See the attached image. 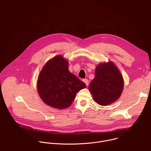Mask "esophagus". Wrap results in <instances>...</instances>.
Segmentation results:
<instances>
[{"mask_svg": "<svg viewBox=\"0 0 151 151\" xmlns=\"http://www.w3.org/2000/svg\"><path fill=\"white\" fill-rule=\"evenodd\" d=\"M83 81L85 83L86 85H87V86L88 85V84H89V81H88L87 79H83Z\"/></svg>", "mask_w": 151, "mask_h": 151, "instance_id": "1", "label": "esophagus"}]
</instances>
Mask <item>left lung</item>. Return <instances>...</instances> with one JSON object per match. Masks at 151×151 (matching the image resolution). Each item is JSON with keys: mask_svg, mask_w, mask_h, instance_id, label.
I'll use <instances>...</instances> for the list:
<instances>
[{"mask_svg": "<svg viewBox=\"0 0 151 151\" xmlns=\"http://www.w3.org/2000/svg\"><path fill=\"white\" fill-rule=\"evenodd\" d=\"M123 87L121 74L113 63L109 62L97 66L95 77L89 85V90L97 104L106 106L120 97Z\"/></svg>", "mask_w": 151, "mask_h": 151, "instance_id": "1", "label": "left lung"}]
</instances>
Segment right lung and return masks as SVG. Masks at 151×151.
Segmentation results:
<instances>
[{
  "label": "right lung",
  "instance_id": "1",
  "mask_svg": "<svg viewBox=\"0 0 151 151\" xmlns=\"http://www.w3.org/2000/svg\"><path fill=\"white\" fill-rule=\"evenodd\" d=\"M68 61L61 55L54 57L42 68L37 79V91L47 104L57 109L70 106L76 93L86 84L70 73Z\"/></svg>",
  "mask_w": 151,
  "mask_h": 151
}]
</instances>
